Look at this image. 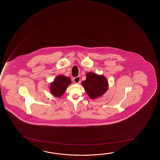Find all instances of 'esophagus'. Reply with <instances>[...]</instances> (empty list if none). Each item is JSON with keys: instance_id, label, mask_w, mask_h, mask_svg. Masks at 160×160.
<instances>
[{"instance_id": "esophagus-1", "label": "esophagus", "mask_w": 160, "mask_h": 160, "mask_svg": "<svg viewBox=\"0 0 160 160\" xmlns=\"http://www.w3.org/2000/svg\"><path fill=\"white\" fill-rule=\"evenodd\" d=\"M73 81L76 84H80V82H81V80H80V76H78V77L73 78Z\"/></svg>"}]
</instances>
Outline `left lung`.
Returning <instances> with one entry per match:
<instances>
[{
  "label": "left lung",
  "mask_w": 160,
  "mask_h": 160,
  "mask_svg": "<svg viewBox=\"0 0 160 160\" xmlns=\"http://www.w3.org/2000/svg\"><path fill=\"white\" fill-rule=\"evenodd\" d=\"M81 84L92 99L102 96L108 89V82L105 76L92 72L87 73V79Z\"/></svg>",
  "instance_id": "8db88e82"
}]
</instances>
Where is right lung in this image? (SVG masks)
<instances>
[{
	"label": "right lung",
	"instance_id": "add662e5",
	"mask_svg": "<svg viewBox=\"0 0 160 160\" xmlns=\"http://www.w3.org/2000/svg\"><path fill=\"white\" fill-rule=\"evenodd\" d=\"M71 84L70 78L60 75L57 76L50 84V92L53 96L60 98L64 94L68 85Z\"/></svg>",
	"mask_w": 160,
	"mask_h": 160
}]
</instances>
